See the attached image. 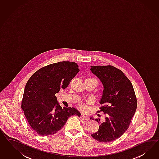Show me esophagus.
<instances>
[{
  "label": "esophagus",
  "instance_id": "esophagus-1",
  "mask_svg": "<svg viewBox=\"0 0 159 159\" xmlns=\"http://www.w3.org/2000/svg\"><path fill=\"white\" fill-rule=\"evenodd\" d=\"M80 118L83 120H89V117H88L87 116H84V115H81Z\"/></svg>",
  "mask_w": 159,
  "mask_h": 159
}]
</instances>
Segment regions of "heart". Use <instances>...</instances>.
<instances>
[{
    "mask_svg": "<svg viewBox=\"0 0 159 159\" xmlns=\"http://www.w3.org/2000/svg\"><path fill=\"white\" fill-rule=\"evenodd\" d=\"M89 79H92L93 80H94V82L96 83V84H97V80L96 79H94V78H89ZM80 107H81V108H82L83 110H86V106H84V104H82L81 106H80Z\"/></svg>",
    "mask_w": 159,
    "mask_h": 159,
    "instance_id": "obj_1",
    "label": "heart"
}]
</instances>
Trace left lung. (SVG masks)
Returning a JSON list of instances; mask_svg holds the SVG:
<instances>
[{
	"mask_svg": "<svg viewBox=\"0 0 159 159\" xmlns=\"http://www.w3.org/2000/svg\"><path fill=\"white\" fill-rule=\"evenodd\" d=\"M90 70L104 87L98 111L105 115L103 120L95 119L99 129L91 135L98 142L107 143L119 138L128 129L136 110L137 100L131 82L119 69L111 65L92 66Z\"/></svg>",
	"mask_w": 159,
	"mask_h": 159,
	"instance_id": "left-lung-1",
	"label": "left lung"
}]
</instances>
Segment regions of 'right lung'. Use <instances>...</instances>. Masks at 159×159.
Instances as JSON below:
<instances>
[{
    "mask_svg": "<svg viewBox=\"0 0 159 159\" xmlns=\"http://www.w3.org/2000/svg\"><path fill=\"white\" fill-rule=\"evenodd\" d=\"M79 71L76 63L63 61L39 69L29 79L21 108L30 126L39 135H53L70 116L81 115L73 107L62 108L55 96L61 89L68 86Z\"/></svg>",
    "mask_w": 159,
    "mask_h": 159,
    "instance_id": "1",
    "label": "right lung"
}]
</instances>
